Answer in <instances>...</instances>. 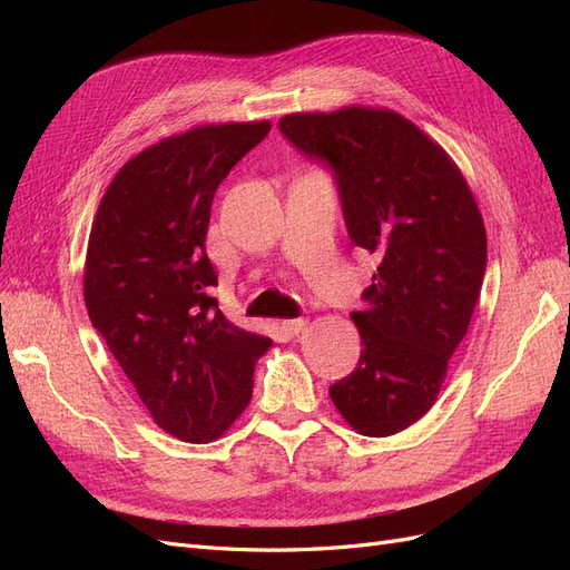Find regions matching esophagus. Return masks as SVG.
<instances>
[{"instance_id": "34e87169", "label": "esophagus", "mask_w": 570, "mask_h": 570, "mask_svg": "<svg viewBox=\"0 0 570 570\" xmlns=\"http://www.w3.org/2000/svg\"><path fill=\"white\" fill-rule=\"evenodd\" d=\"M306 318L302 316V318H289V321H283V331L287 333V335H299L304 327H306Z\"/></svg>"}]
</instances>
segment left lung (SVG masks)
<instances>
[{"label":"left lung","instance_id":"8db88e82","mask_svg":"<svg viewBox=\"0 0 570 570\" xmlns=\"http://www.w3.org/2000/svg\"><path fill=\"white\" fill-rule=\"evenodd\" d=\"M281 132L333 168L352 243L377 258L352 314L364 352L331 385L356 433L387 438L435 404L488 266L469 183L435 140L390 109L289 114Z\"/></svg>","mask_w":570,"mask_h":570}]
</instances>
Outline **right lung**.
<instances>
[{"mask_svg": "<svg viewBox=\"0 0 570 570\" xmlns=\"http://www.w3.org/2000/svg\"><path fill=\"white\" fill-rule=\"evenodd\" d=\"M268 120L199 126L120 166L85 258V306L151 419L183 442L218 440L252 400L271 340L233 325L206 256L218 185L268 135Z\"/></svg>", "mask_w": 570, "mask_h": 570, "instance_id": "obj_1", "label": "right lung"}]
</instances>
